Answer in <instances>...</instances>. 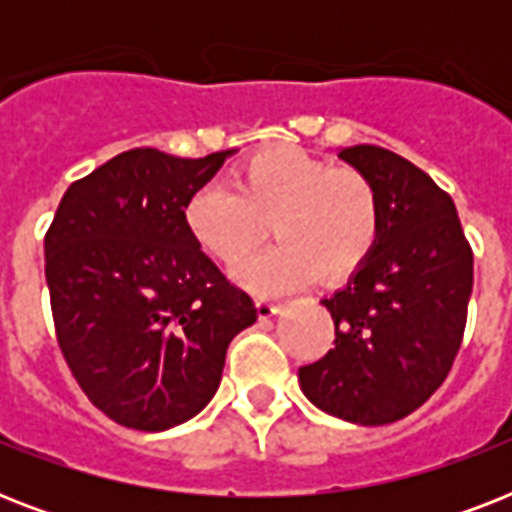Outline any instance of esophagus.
<instances>
[{
    "label": "esophagus",
    "mask_w": 512,
    "mask_h": 512,
    "mask_svg": "<svg viewBox=\"0 0 512 512\" xmlns=\"http://www.w3.org/2000/svg\"><path fill=\"white\" fill-rule=\"evenodd\" d=\"M257 316L260 319H271V316H276V313L281 311V305L279 303H273V300H265V297H257Z\"/></svg>",
    "instance_id": "1"
}]
</instances>
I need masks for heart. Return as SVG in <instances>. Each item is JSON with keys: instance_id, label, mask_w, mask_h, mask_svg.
I'll return each instance as SVG.
<instances>
[{"instance_id": "1", "label": "heart", "mask_w": 512, "mask_h": 512, "mask_svg": "<svg viewBox=\"0 0 512 512\" xmlns=\"http://www.w3.org/2000/svg\"><path fill=\"white\" fill-rule=\"evenodd\" d=\"M268 220L273 244L241 268L252 289L284 292L319 273L345 281L382 236L380 188L364 170L335 167L297 146H271L241 162L233 188L207 183L188 196L185 231L225 268H239Z\"/></svg>"}]
</instances>
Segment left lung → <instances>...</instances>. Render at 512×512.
<instances>
[{
    "label": "left lung",
    "mask_w": 512,
    "mask_h": 512,
    "mask_svg": "<svg viewBox=\"0 0 512 512\" xmlns=\"http://www.w3.org/2000/svg\"><path fill=\"white\" fill-rule=\"evenodd\" d=\"M382 196V236L348 287L321 305L335 348L300 366L313 404L358 425H388L428 401L452 369L473 292V249L452 196L380 146L342 148Z\"/></svg>",
    "instance_id": "obj_1"
}]
</instances>
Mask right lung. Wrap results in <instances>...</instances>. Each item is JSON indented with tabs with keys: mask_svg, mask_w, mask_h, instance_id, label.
<instances>
[{
	"mask_svg": "<svg viewBox=\"0 0 512 512\" xmlns=\"http://www.w3.org/2000/svg\"><path fill=\"white\" fill-rule=\"evenodd\" d=\"M231 151L132 148L68 185L44 236L58 348L84 396L132 430H167L215 396L228 342L255 324L183 207Z\"/></svg>",
	"mask_w": 512,
	"mask_h": 512,
	"instance_id": "right-lung-1",
	"label": "right lung"
}]
</instances>
